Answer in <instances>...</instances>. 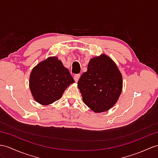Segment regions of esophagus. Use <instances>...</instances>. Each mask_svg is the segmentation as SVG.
I'll list each match as a JSON object with an SVG mask.
<instances>
[{
    "mask_svg": "<svg viewBox=\"0 0 158 158\" xmlns=\"http://www.w3.org/2000/svg\"><path fill=\"white\" fill-rule=\"evenodd\" d=\"M80 77V74H76L74 76V80H75L76 82H77L78 81Z\"/></svg>",
    "mask_w": 158,
    "mask_h": 158,
    "instance_id": "1",
    "label": "esophagus"
}]
</instances>
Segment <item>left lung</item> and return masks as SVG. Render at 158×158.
I'll use <instances>...</instances> for the list:
<instances>
[{
  "label": "left lung",
  "instance_id": "obj_1",
  "mask_svg": "<svg viewBox=\"0 0 158 158\" xmlns=\"http://www.w3.org/2000/svg\"><path fill=\"white\" fill-rule=\"evenodd\" d=\"M83 102L95 113L109 110L118 101L123 79L117 65L105 54L90 59L78 82Z\"/></svg>",
  "mask_w": 158,
  "mask_h": 158
}]
</instances>
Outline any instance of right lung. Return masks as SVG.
Instances as JSON below:
<instances>
[{
  "label": "right lung",
  "instance_id": "1",
  "mask_svg": "<svg viewBox=\"0 0 158 158\" xmlns=\"http://www.w3.org/2000/svg\"><path fill=\"white\" fill-rule=\"evenodd\" d=\"M74 82L62 62L56 57H49L33 68L29 88L35 101L48 105L59 100L67 87Z\"/></svg>",
  "mask_w": 158,
  "mask_h": 158
}]
</instances>
